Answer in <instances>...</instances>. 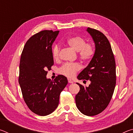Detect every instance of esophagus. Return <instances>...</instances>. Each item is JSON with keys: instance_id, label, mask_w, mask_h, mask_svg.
<instances>
[{"instance_id": "1", "label": "esophagus", "mask_w": 133, "mask_h": 133, "mask_svg": "<svg viewBox=\"0 0 133 133\" xmlns=\"http://www.w3.org/2000/svg\"><path fill=\"white\" fill-rule=\"evenodd\" d=\"M68 82L69 83H73V82L72 81L71 79H70V78H68Z\"/></svg>"}]
</instances>
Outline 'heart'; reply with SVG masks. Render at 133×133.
<instances>
[{
	"label": "heart",
	"instance_id": "b5f03b06",
	"mask_svg": "<svg viewBox=\"0 0 133 133\" xmlns=\"http://www.w3.org/2000/svg\"><path fill=\"white\" fill-rule=\"evenodd\" d=\"M66 43L72 49L77 51L78 57L82 62H89L94 57L95 54L94 45L90 43H86L84 38L80 36H74L69 37L66 40ZM59 53V46L55 44L51 49V54L54 59H58ZM80 69V66L77 63H66L60 67L58 72L67 77H73Z\"/></svg>",
	"mask_w": 133,
	"mask_h": 133
}]
</instances>
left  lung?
<instances>
[{
	"label": "left lung",
	"instance_id": "left-lung-1",
	"mask_svg": "<svg viewBox=\"0 0 133 133\" xmlns=\"http://www.w3.org/2000/svg\"><path fill=\"white\" fill-rule=\"evenodd\" d=\"M95 43L94 57L88 66L77 76L78 80H90L84 87L77 83L80 91L76 96V104L85 116H93L106 109L112 98L116 84V62L111 45L106 36L99 30L88 28Z\"/></svg>",
	"mask_w": 133,
	"mask_h": 133
}]
</instances>
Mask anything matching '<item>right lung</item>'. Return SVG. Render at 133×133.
<instances>
[{
    "label": "right lung",
    "instance_id": "1",
    "mask_svg": "<svg viewBox=\"0 0 133 133\" xmlns=\"http://www.w3.org/2000/svg\"><path fill=\"white\" fill-rule=\"evenodd\" d=\"M58 32L45 30L36 33L27 41L21 55L19 83L22 96L29 109L41 116L55 111L68 83L63 75L54 80L46 78L54 64L51 46Z\"/></svg>",
    "mask_w": 133,
    "mask_h": 133
}]
</instances>
